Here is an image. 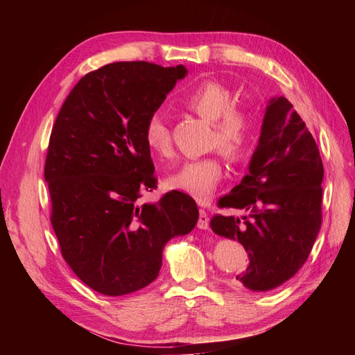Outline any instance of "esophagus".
I'll return each mask as SVG.
<instances>
[{
	"instance_id": "1",
	"label": "esophagus",
	"mask_w": 355,
	"mask_h": 355,
	"mask_svg": "<svg viewBox=\"0 0 355 355\" xmlns=\"http://www.w3.org/2000/svg\"><path fill=\"white\" fill-rule=\"evenodd\" d=\"M209 222H210L209 214L201 209V210H200V216H198L197 227H198L200 230H209Z\"/></svg>"
}]
</instances>
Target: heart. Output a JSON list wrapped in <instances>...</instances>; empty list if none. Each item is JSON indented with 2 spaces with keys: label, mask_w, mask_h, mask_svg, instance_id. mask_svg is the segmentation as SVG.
Listing matches in <instances>:
<instances>
[{
  "label": "heart",
  "mask_w": 355,
  "mask_h": 355,
  "mask_svg": "<svg viewBox=\"0 0 355 355\" xmlns=\"http://www.w3.org/2000/svg\"><path fill=\"white\" fill-rule=\"evenodd\" d=\"M188 110L213 123L210 146L219 148L231 159H241L250 153L254 142L256 118L241 106L234 105V94L227 85L207 80L192 87L184 99ZM144 141L153 153L161 157L173 154V139L163 116L154 114L144 127ZM222 178V163L218 155L187 161L168 175V188L188 194L198 202L211 198Z\"/></svg>",
  "instance_id": "b5f03b06"
}]
</instances>
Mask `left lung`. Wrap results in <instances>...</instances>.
Masks as SVG:
<instances>
[{"label": "left lung", "instance_id": "obj_1", "mask_svg": "<svg viewBox=\"0 0 355 355\" xmlns=\"http://www.w3.org/2000/svg\"><path fill=\"white\" fill-rule=\"evenodd\" d=\"M324 168L302 118L283 96L268 102L257 148L240 185L218 201L249 216L216 214L213 232L239 240L249 266L235 277L253 292H268L292 278L313 249L321 227Z\"/></svg>", "mask_w": 355, "mask_h": 355}]
</instances>
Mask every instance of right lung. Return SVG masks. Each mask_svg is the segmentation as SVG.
<instances>
[{
    "mask_svg": "<svg viewBox=\"0 0 355 355\" xmlns=\"http://www.w3.org/2000/svg\"><path fill=\"white\" fill-rule=\"evenodd\" d=\"M187 68L115 62L77 83L53 125L44 179L63 259L80 280L123 296L158 277L168 240L194 230L196 201L179 191L139 206L157 187L146 120Z\"/></svg>",
    "mask_w": 355,
    "mask_h": 355,
    "instance_id": "add662e5",
    "label": "right lung"
}]
</instances>
